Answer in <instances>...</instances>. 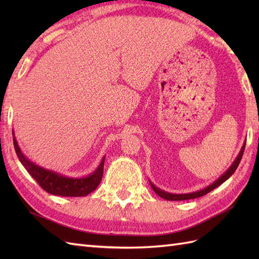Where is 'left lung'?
<instances>
[{
    "instance_id": "left-lung-1",
    "label": "left lung",
    "mask_w": 259,
    "mask_h": 259,
    "mask_svg": "<svg viewBox=\"0 0 259 259\" xmlns=\"http://www.w3.org/2000/svg\"><path fill=\"white\" fill-rule=\"evenodd\" d=\"M245 145H246V144H244V146L241 147V150H240V152H239L238 157L236 158V160L234 161V163L232 164V166H230V168L227 170V171L225 172L221 178L214 181V183H213L212 185L208 186L207 188H205V189L199 190V191H196V192H192V194L176 195V194H169V192L162 191V190L157 188V187H155V186H153V185L151 184L152 189H153V191H155L158 196H160L161 198H163V199H166V200H188V199H194V198H198V197H201V196H203V195H206V194H208V192H210L211 190H213L214 188H216V187L221 186V185L224 183V181H226V180L230 177V176H232V175L236 171V169H237L238 164H239V162H240V160H241V157H243V155H244Z\"/></svg>"
}]
</instances>
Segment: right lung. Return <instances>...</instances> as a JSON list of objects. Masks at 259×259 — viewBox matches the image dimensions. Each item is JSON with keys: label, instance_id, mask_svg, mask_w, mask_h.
<instances>
[{"label": "right lung", "instance_id": "right-lung-1", "mask_svg": "<svg viewBox=\"0 0 259 259\" xmlns=\"http://www.w3.org/2000/svg\"><path fill=\"white\" fill-rule=\"evenodd\" d=\"M13 144L16 155H18L21 163L26 169V171L32 176V178L35 179V181L42 189H45L51 195L64 197L87 196L97 188L102 179L104 158L102 159L101 163L99 164L98 169L92 175L88 176L85 178H68L64 177V176L50 171V170L43 169L31 162L30 160H27L20 150L18 142L15 140L14 133Z\"/></svg>", "mask_w": 259, "mask_h": 259}]
</instances>
